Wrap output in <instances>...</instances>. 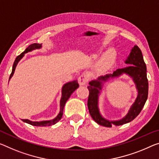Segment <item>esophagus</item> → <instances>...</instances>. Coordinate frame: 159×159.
<instances>
[{
    "label": "esophagus",
    "mask_w": 159,
    "mask_h": 159,
    "mask_svg": "<svg viewBox=\"0 0 159 159\" xmlns=\"http://www.w3.org/2000/svg\"><path fill=\"white\" fill-rule=\"evenodd\" d=\"M88 80H89V77H88L87 75L83 74L80 75L79 78H78V82H79V84L80 85H84L87 84Z\"/></svg>",
    "instance_id": "esophagus-1"
}]
</instances>
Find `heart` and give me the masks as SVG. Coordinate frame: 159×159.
Masks as SVG:
<instances>
[{
  "mask_svg": "<svg viewBox=\"0 0 159 159\" xmlns=\"http://www.w3.org/2000/svg\"><path fill=\"white\" fill-rule=\"evenodd\" d=\"M114 51L110 50L107 53L106 55L104 56L103 59L102 60V67H107L111 64L113 62V60L114 58Z\"/></svg>",
  "mask_w": 159,
  "mask_h": 159,
  "instance_id": "obj_1",
  "label": "heart"
}]
</instances>
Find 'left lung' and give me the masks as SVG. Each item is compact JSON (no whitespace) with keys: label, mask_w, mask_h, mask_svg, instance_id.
Instances as JSON below:
<instances>
[{"label":"left lung","mask_w":159,"mask_h":159,"mask_svg":"<svg viewBox=\"0 0 159 159\" xmlns=\"http://www.w3.org/2000/svg\"><path fill=\"white\" fill-rule=\"evenodd\" d=\"M125 63L129 65L121 69H117L113 74H107L104 76L99 77L97 80L90 82L89 86L87 87L89 92L87 101L89 114L92 118L99 125L111 127L112 125L120 126L133 121L142 110L148 98V83L146 75V66L142 52L138 46L135 45L132 48ZM122 74H126L133 78L138 90V95L128 114L123 119L119 121H109L102 117L99 113L98 109V94L103 81H106L109 78L120 76Z\"/></svg>","instance_id":"8db88e82"}]
</instances>
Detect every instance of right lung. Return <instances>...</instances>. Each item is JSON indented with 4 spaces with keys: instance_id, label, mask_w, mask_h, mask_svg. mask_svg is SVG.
I'll return each mask as SVG.
<instances>
[{
    "instance_id": "right-lung-1",
    "label": "right lung",
    "mask_w": 159,
    "mask_h": 159,
    "mask_svg": "<svg viewBox=\"0 0 159 159\" xmlns=\"http://www.w3.org/2000/svg\"><path fill=\"white\" fill-rule=\"evenodd\" d=\"M42 47V44H38V43H33L31 44L28 46V48L25 49V50L21 53L20 55H18V57L16 58L15 60V62L13 63V69H12V72L11 75H10L9 80L11 79L14 74L15 70H16V67L17 66V64L19 61L20 60V59L24 56V54L25 53L30 52V51L35 50V49H39ZM79 87V84L77 80H74L72 82H70L66 83V84L62 87V98L60 99V113L58 114V115L55 117L54 119L52 120H50V121H32L28 120V119H23V121L25 123H28L29 124H31L33 126H51L57 123V121H59L61 118H62V114H63V109H64V107L65 104L66 103V102L67 101L68 99L70 98V97L71 96V94L75 91V89H77Z\"/></svg>"
}]
</instances>
